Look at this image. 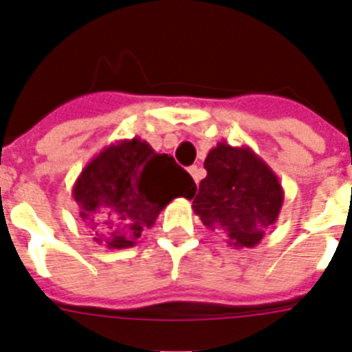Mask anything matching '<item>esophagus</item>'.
<instances>
[{
  "mask_svg": "<svg viewBox=\"0 0 352 352\" xmlns=\"http://www.w3.org/2000/svg\"><path fill=\"white\" fill-rule=\"evenodd\" d=\"M188 172L191 173V177H193L195 182H197V184L201 180V177H204V172H201V170H200V168H198V166H191V168H189V170H188Z\"/></svg>",
  "mask_w": 352,
  "mask_h": 352,
  "instance_id": "esophagus-1",
  "label": "esophagus"
}]
</instances>
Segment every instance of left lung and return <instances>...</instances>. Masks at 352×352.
<instances>
[{
  "label": "left lung",
  "mask_w": 352,
  "mask_h": 352,
  "mask_svg": "<svg viewBox=\"0 0 352 352\" xmlns=\"http://www.w3.org/2000/svg\"><path fill=\"white\" fill-rule=\"evenodd\" d=\"M193 210L210 230L221 232L234 248H253L274 225L283 206L276 173L250 146L221 142L210 148Z\"/></svg>",
  "instance_id": "left-lung-1"
}]
</instances>
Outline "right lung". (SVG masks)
<instances>
[{"instance_id":"add662e5","label":"right lung","mask_w":352,"mask_h":352,"mask_svg":"<svg viewBox=\"0 0 352 352\" xmlns=\"http://www.w3.org/2000/svg\"><path fill=\"white\" fill-rule=\"evenodd\" d=\"M197 184L168 154L145 140H120L104 146L83 168L72 188L79 218L94 239L109 250L131 248L145 228L154 227L173 200L193 198Z\"/></svg>"}]
</instances>
